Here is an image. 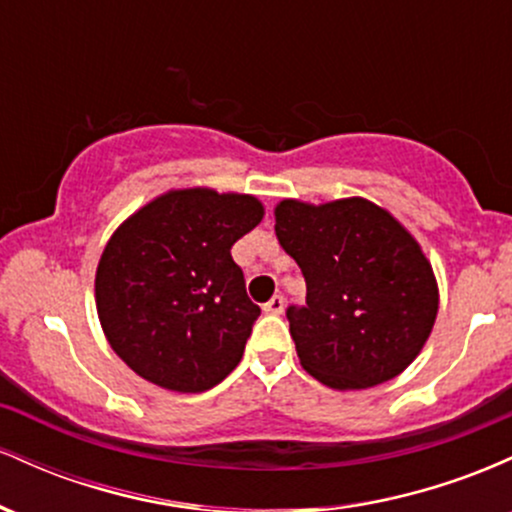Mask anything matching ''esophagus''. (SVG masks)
I'll use <instances>...</instances> for the list:
<instances>
[{"instance_id": "1", "label": "esophagus", "mask_w": 512, "mask_h": 512, "mask_svg": "<svg viewBox=\"0 0 512 512\" xmlns=\"http://www.w3.org/2000/svg\"><path fill=\"white\" fill-rule=\"evenodd\" d=\"M281 310H284V296H274V298H269L267 303H264V313L279 315Z\"/></svg>"}]
</instances>
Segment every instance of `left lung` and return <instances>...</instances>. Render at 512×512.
Instances as JSON below:
<instances>
[{
  "label": "left lung",
  "mask_w": 512,
  "mask_h": 512,
  "mask_svg": "<svg viewBox=\"0 0 512 512\" xmlns=\"http://www.w3.org/2000/svg\"><path fill=\"white\" fill-rule=\"evenodd\" d=\"M276 238L305 276L289 305L301 366L337 390L395 378L419 356L438 313L436 276L419 243L368 199H284Z\"/></svg>",
  "instance_id": "left-lung-1"
}]
</instances>
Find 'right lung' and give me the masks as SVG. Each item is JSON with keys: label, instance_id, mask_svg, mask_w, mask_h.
Segmentation results:
<instances>
[{"label": "right lung", "instance_id": "1", "mask_svg": "<svg viewBox=\"0 0 512 512\" xmlns=\"http://www.w3.org/2000/svg\"><path fill=\"white\" fill-rule=\"evenodd\" d=\"M250 195L175 190L129 216L105 245L96 305L105 337L144 380L175 392L219 385L260 317L233 262L262 221Z\"/></svg>", "mask_w": 512, "mask_h": 512}]
</instances>
